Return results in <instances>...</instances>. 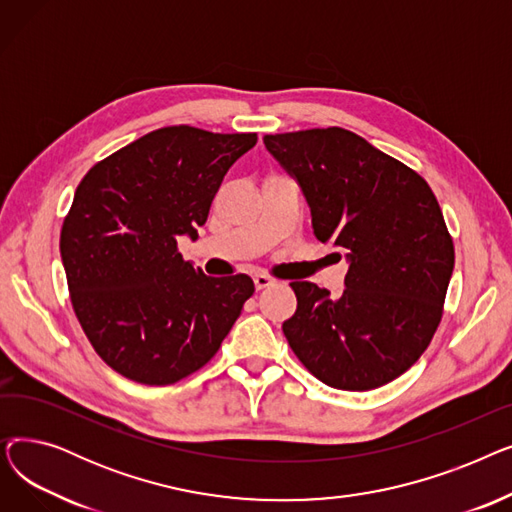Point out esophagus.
Masks as SVG:
<instances>
[{
  "label": "esophagus",
  "instance_id": "1",
  "mask_svg": "<svg viewBox=\"0 0 512 512\" xmlns=\"http://www.w3.org/2000/svg\"><path fill=\"white\" fill-rule=\"evenodd\" d=\"M253 282H255V288H257V290L274 286V280H272L270 276H265V274H257V276L253 278Z\"/></svg>",
  "mask_w": 512,
  "mask_h": 512
}]
</instances>
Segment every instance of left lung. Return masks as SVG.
<instances>
[{
  "label": "left lung",
  "instance_id": "left-lung-1",
  "mask_svg": "<svg viewBox=\"0 0 512 512\" xmlns=\"http://www.w3.org/2000/svg\"><path fill=\"white\" fill-rule=\"evenodd\" d=\"M299 182L321 242L346 249L342 297L290 282L297 311L282 324L299 361L338 390H373L405 373L432 342L454 245L429 184L338 126L265 134Z\"/></svg>",
  "mask_w": 512,
  "mask_h": 512
}]
</instances>
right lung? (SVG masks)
Masks as SVG:
<instances>
[{"mask_svg": "<svg viewBox=\"0 0 512 512\" xmlns=\"http://www.w3.org/2000/svg\"><path fill=\"white\" fill-rule=\"evenodd\" d=\"M255 132L157 128L80 180L60 234L72 309L95 353L124 378L168 386L201 369L255 292L249 276L209 278L178 253L197 238Z\"/></svg>", "mask_w": 512, "mask_h": 512, "instance_id": "add662e5", "label": "right lung"}]
</instances>
